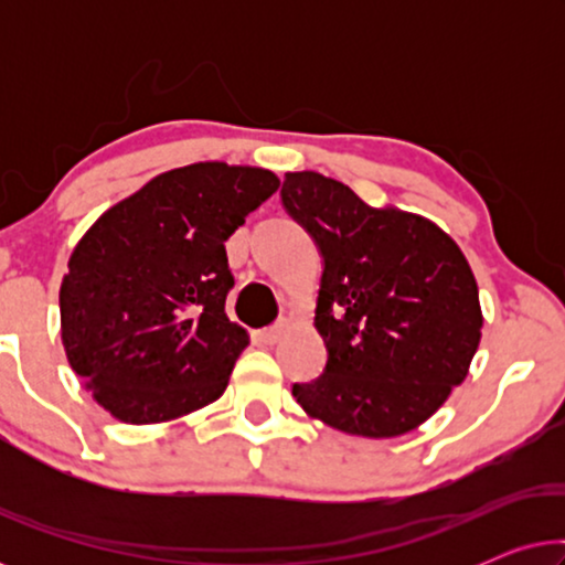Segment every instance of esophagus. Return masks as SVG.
Listing matches in <instances>:
<instances>
[{"label":"esophagus","instance_id":"1","mask_svg":"<svg viewBox=\"0 0 565 565\" xmlns=\"http://www.w3.org/2000/svg\"><path fill=\"white\" fill-rule=\"evenodd\" d=\"M285 334H288V323L280 321V323H275V327L262 331L259 337H262V342H265V344H277Z\"/></svg>","mask_w":565,"mask_h":565}]
</instances>
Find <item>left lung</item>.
<instances>
[{
	"label": "left lung",
	"instance_id": "1",
	"mask_svg": "<svg viewBox=\"0 0 565 565\" xmlns=\"http://www.w3.org/2000/svg\"><path fill=\"white\" fill-rule=\"evenodd\" d=\"M282 203L323 257L313 327L327 370L292 385L300 408L354 437L422 427L468 377L483 311L466 254L419 213L370 205L344 182L288 172Z\"/></svg>",
	"mask_w": 565,
	"mask_h": 565
}]
</instances>
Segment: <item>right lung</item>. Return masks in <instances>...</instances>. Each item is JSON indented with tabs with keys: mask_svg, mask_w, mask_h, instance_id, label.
<instances>
[{
	"mask_svg": "<svg viewBox=\"0 0 565 565\" xmlns=\"http://www.w3.org/2000/svg\"><path fill=\"white\" fill-rule=\"evenodd\" d=\"M280 188L262 167L169 169L99 215L61 280L68 365L126 424L177 422L226 391L249 334L226 316L228 236Z\"/></svg>",
	"mask_w": 565,
	"mask_h": 565,
	"instance_id": "add662e5",
	"label": "right lung"
}]
</instances>
